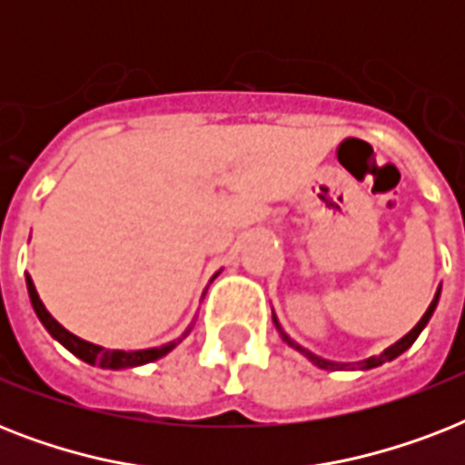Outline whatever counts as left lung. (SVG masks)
Returning <instances> with one entry per match:
<instances>
[{
  "label": "left lung",
  "instance_id": "8db88e82",
  "mask_svg": "<svg viewBox=\"0 0 465 465\" xmlns=\"http://www.w3.org/2000/svg\"><path fill=\"white\" fill-rule=\"evenodd\" d=\"M440 292L441 290H437V294H434V299H432V304H430V309L425 311V316L420 318L418 325H415V328H412V331L408 332V335H403V338L398 340V342H393V345H391V347H386V350H383L381 354H376V357H369V360L357 361V364H352V361H331V360H323V357H318V354L309 352L306 347L297 345V342H294V340H292L290 335H287V332L282 331V325H280V321H277L275 313H272V321H275L277 331H280V335H282L284 342H287V345H290V347H294V350H299V352L304 354V357H309V360L313 361L316 367L331 369V371H340V369H361V371H364V369L381 367V364H386V361L396 360V357H401V354H403L405 350H408V347H411L412 342L418 340V335H420V332H422V328H425V325L430 323V318H432L434 309H437V302H440Z\"/></svg>",
  "mask_w": 465,
  "mask_h": 465
}]
</instances>
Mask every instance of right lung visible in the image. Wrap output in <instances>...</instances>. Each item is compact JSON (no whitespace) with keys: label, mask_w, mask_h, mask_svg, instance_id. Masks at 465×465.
<instances>
[{"label":"right lung","mask_w":465,"mask_h":465,"mask_svg":"<svg viewBox=\"0 0 465 465\" xmlns=\"http://www.w3.org/2000/svg\"><path fill=\"white\" fill-rule=\"evenodd\" d=\"M214 277H212V280H214ZM25 287H28V297H31L33 311L38 313L40 323L45 325V331L50 332L57 342H62V345L67 347L69 352L76 354L79 360H84L86 364H94V367H101V369H133V367H142V364H149V361L161 360V357L171 352V350H173V347L178 345L185 335H188L190 328H193V325H188V331L183 332L178 340H171V342H166V345L149 347V350H105V347L86 342V340L76 338L74 332H69L67 328H62V325L50 316V311L45 309V304L40 302L31 275H25Z\"/></svg>","instance_id":"obj_1"}]
</instances>
